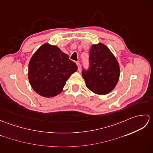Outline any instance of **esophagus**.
I'll return each instance as SVG.
<instances>
[{
    "mask_svg": "<svg viewBox=\"0 0 153 153\" xmlns=\"http://www.w3.org/2000/svg\"><path fill=\"white\" fill-rule=\"evenodd\" d=\"M76 64H77V69H78V71H80L81 69H82V66H81L80 63H79V62H77Z\"/></svg>",
    "mask_w": 153,
    "mask_h": 153,
    "instance_id": "34e87169",
    "label": "esophagus"
}]
</instances>
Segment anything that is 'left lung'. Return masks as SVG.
I'll return each mask as SVG.
<instances>
[{"mask_svg": "<svg viewBox=\"0 0 153 153\" xmlns=\"http://www.w3.org/2000/svg\"><path fill=\"white\" fill-rule=\"evenodd\" d=\"M82 76L87 88L98 95H106L115 88L120 77V66L106 45H93L89 52V67Z\"/></svg>", "mask_w": 153, "mask_h": 153, "instance_id": "8db88e82", "label": "left lung"}]
</instances>
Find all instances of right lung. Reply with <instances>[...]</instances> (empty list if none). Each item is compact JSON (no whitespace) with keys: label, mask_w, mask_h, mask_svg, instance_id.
<instances>
[{"label":"right lung","mask_w":153,"mask_h":153,"mask_svg":"<svg viewBox=\"0 0 153 153\" xmlns=\"http://www.w3.org/2000/svg\"><path fill=\"white\" fill-rule=\"evenodd\" d=\"M77 70V65L68 54L56 46L45 43L31 58L28 79L39 95L53 97L62 91L66 81Z\"/></svg>","instance_id":"add662e5"}]
</instances>
